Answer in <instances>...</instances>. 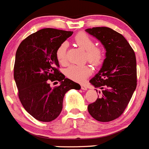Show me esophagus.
<instances>
[{"instance_id": "obj_1", "label": "esophagus", "mask_w": 149, "mask_h": 149, "mask_svg": "<svg viewBox=\"0 0 149 149\" xmlns=\"http://www.w3.org/2000/svg\"><path fill=\"white\" fill-rule=\"evenodd\" d=\"M81 89H82V90L86 91V90H87V89H88V87L86 86V85H81Z\"/></svg>"}]
</instances>
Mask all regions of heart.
<instances>
[{
	"label": "heart",
	"instance_id": "obj_1",
	"mask_svg": "<svg viewBox=\"0 0 149 149\" xmlns=\"http://www.w3.org/2000/svg\"><path fill=\"white\" fill-rule=\"evenodd\" d=\"M78 46L86 51V57L88 60L94 66H98L102 62L104 53L102 49L95 46L93 41L84 33H77L74 38ZM68 47V43L63 42L60 45L56 50V58L61 64L66 63V52ZM66 77L76 82H83L91 74V69L87 65L77 66L72 65L66 69Z\"/></svg>",
	"mask_w": 149,
	"mask_h": 149
}]
</instances>
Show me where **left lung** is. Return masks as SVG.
Returning a JSON list of instances; mask_svg holds the SVG:
<instances>
[{
	"label": "left lung",
	"mask_w": 149,
	"mask_h": 149,
	"mask_svg": "<svg viewBox=\"0 0 149 149\" xmlns=\"http://www.w3.org/2000/svg\"><path fill=\"white\" fill-rule=\"evenodd\" d=\"M86 31L97 38L106 50L102 66L90 80L101 89L102 95L88 104V110L97 121L108 122L124 113L136 88L135 54L127 39L111 28L96 27Z\"/></svg>",
	"instance_id": "left-lung-1"
}]
</instances>
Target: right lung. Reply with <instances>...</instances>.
Instances as JSON below:
<instances>
[{
    "label": "right lung",
    "instance_id": "add662e5",
    "mask_svg": "<svg viewBox=\"0 0 149 149\" xmlns=\"http://www.w3.org/2000/svg\"><path fill=\"white\" fill-rule=\"evenodd\" d=\"M73 33L54 28H44L30 35L18 47L15 56L14 78L18 96L25 110L36 120L56 119L63 108L64 95L80 86L59 72L56 50ZM60 86L52 88L50 81Z\"/></svg>",
    "mask_w": 149,
    "mask_h": 149
}]
</instances>
